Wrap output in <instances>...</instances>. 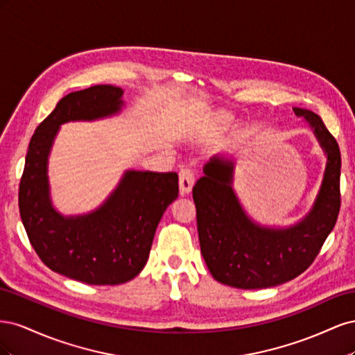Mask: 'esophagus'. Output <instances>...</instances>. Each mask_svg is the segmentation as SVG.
<instances>
[{
    "instance_id": "1",
    "label": "esophagus",
    "mask_w": 355,
    "mask_h": 355,
    "mask_svg": "<svg viewBox=\"0 0 355 355\" xmlns=\"http://www.w3.org/2000/svg\"><path fill=\"white\" fill-rule=\"evenodd\" d=\"M196 173L191 167H182L179 171V185H180V194L185 196L194 187Z\"/></svg>"
}]
</instances>
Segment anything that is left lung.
<instances>
[{
  "instance_id": "obj_1",
  "label": "left lung",
  "mask_w": 355,
  "mask_h": 355,
  "mask_svg": "<svg viewBox=\"0 0 355 355\" xmlns=\"http://www.w3.org/2000/svg\"><path fill=\"white\" fill-rule=\"evenodd\" d=\"M324 149L323 182L306 216L288 228L254 223L232 189L234 163L213 157L192 188L201 254L214 280L237 288H265L293 280L306 271L335 228L340 209V151L321 118L302 108Z\"/></svg>"
}]
</instances>
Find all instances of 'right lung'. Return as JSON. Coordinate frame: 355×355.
<instances>
[{
    "label": "right lung",
    "instance_id": "1",
    "mask_svg": "<svg viewBox=\"0 0 355 355\" xmlns=\"http://www.w3.org/2000/svg\"><path fill=\"white\" fill-rule=\"evenodd\" d=\"M123 90L93 85L62 98L32 136L19 185V211L42 263L81 283L130 282L144 270L158 222L178 198L175 171H125L102 206L83 216H62L51 206L47 159L59 125L98 120L121 110Z\"/></svg>",
    "mask_w": 355,
    "mask_h": 355
}]
</instances>
